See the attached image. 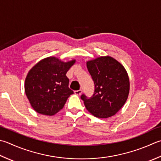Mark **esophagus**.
I'll return each instance as SVG.
<instances>
[{
  "label": "esophagus",
  "instance_id": "1",
  "mask_svg": "<svg viewBox=\"0 0 161 161\" xmlns=\"http://www.w3.org/2000/svg\"><path fill=\"white\" fill-rule=\"evenodd\" d=\"M81 93H82V90L80 89V90H77V91H75V93L76 94L77 96H80Z\"/></svg>",
  "mask_w": 161,
  "mask_h": 161
}]
</instances>
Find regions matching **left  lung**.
Masks as SVG:
<instances>
[{"mask_svg":"<svg viewBox=\"0 0 161 161\" xmlns=\"http://www.w3.org/2000/svg\"><path fill=\"white\" fill-rule=\"evenodd\" d=\"M87 68L92 77L95 90L81 100L86 109L98 118H108L119 112L128 98L130 90L128 75L124 66L110 56H101L87 61Z\"/></svg>","mask_w":161,"mask_h":161,"instance_id":"obj_1","label":"left lung"}]
</instances>
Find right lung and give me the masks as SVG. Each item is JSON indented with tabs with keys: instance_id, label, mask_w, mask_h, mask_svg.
<instances>
[{
	"instance_id": "1",
	"label": "right lung",
	"mask_w": 161,
	"mask_h": 161,
	"mask_svg": "<svg viewBox=\"0 0 161 161\" xmlns=\"http://www.w3.org/2000/svg\"><path fill=\"white\" fill-rule=\"evenodd\" d=\"M75 60L63 62L56 57L41 60L28 72L25 93L35 111L52 116L63 109L68 97L73 93L68 87L66 73Z\"/></svg>"
}]
</instances>
